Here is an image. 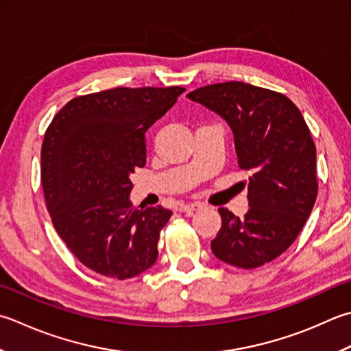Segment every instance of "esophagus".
Segmentation results:
<instances>
[{
	"label": "esophagus",
	"mask_w": 351,
	"mask_h": 351,
	"mask_svg": "<svg viewBox=\"0 0 351 351\" xmlns=\"http://www.w3.org/2000/svg\"><path fill=\"white\" fill-rule=\"evenodd\" d=\"M197 208H201V204H190V202H178L176 204V210L182 211V213H190V211H195Z\"/></svg>",
	"instance_id": "esophagus-1"
}]
</instances>
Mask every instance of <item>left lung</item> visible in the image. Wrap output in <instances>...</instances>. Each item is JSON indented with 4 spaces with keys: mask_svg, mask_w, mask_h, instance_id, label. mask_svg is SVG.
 <instances>
[{
    "mask_svg": "<svg viewBox=\"0 0 351 351\" xmlns=\"http://www.w3.org/2000/svg\"><path fill=\"white\" fill-rule=\"evenodd\" d=\"M226 121L240 169L250 170V210L219 208L222 226L211 251L222 262L252 269L272 262L297 239L318 193L317 149L300 109L283 94L243 82L187 94Z\"/></svg>",
    "mask_w": 351,
    "mask_h": 351,
    "instance_id": "obj_1",
    "label": "left lung"
}]
</instances>
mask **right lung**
Wrapping results in <instances>:
<instances>
[{
	"label": "right lung",
	"instance_id": "add662e5",
	"mask_svg": "<svg viewBox=\"0 0 351 351\" xmlns=\"http://www.w3.org/2000/svg\"><path fill=\"white\" fill-rule=\"evenodd\" d=\"M185 91L114 88L75 97L47 129L40 178L54 228L75 257L126 280L156 262L171 211L134 207L130 173L146 164V130Z\"/></svg>",
	"mask_w": 351,
	"mask_h": 351
}]
</instances>
